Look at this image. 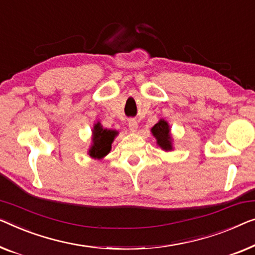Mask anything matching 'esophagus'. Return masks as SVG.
Returning <instances> with one entry per match:
<instances>
[{
    "mask_svg": "<svg viewBox=\"0 0 255 255\" xmlns=\"http://www.w3.org/2000/svg\"><path fill=\"white\" fill-rule=\"evenodd\" d=\"M128 127H129V130L130 131H136L137 130V127H138V125H137V121H136L135 119H129L128 120Z\"/></svg>",
    "mask_w": 255,
    "mask_h": 255,
    "instance_id": "34e87169",
    "label": "esophagus"
}]
</instances>
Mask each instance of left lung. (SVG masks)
<instances>
[{
    "label": "left lung",
    "instance_id": "8db88e82",
    "mask_svg": "<svg viewBox=\"0 0 255 255\" xmlns=\"http://www.w3.org/2000/svg\"><path fill=\"white\" fill-rule=\"evenodd\" d=\"M152 135L157 139V144L165 151L173 150V139L170 136V128L166 120L160 119L151 128Z\"/></svg>",
    "mask_w": 255,
    "mask_h": 255
}]
</instances>
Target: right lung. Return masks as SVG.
Returning <instances> with one entry per match:
<instances>
[{
    "label": "right lung",
    "mask_w": 255,
    "mask_h": 255,
    "mask_svg": "<svg viewBox=\"0 0 255 255\" xmlns=\"http://www.w3.org/2000/svg\"><path fill=\"white\" fill-rule=\"evenodd\" d=\"M118 135L117 130L103 128L101 123L95 124L93 128V144H91L88 154L94 159L104 158L111 151L112 142Z\"/></svg>",
    "instance_id": "add662e5"
}]
</instances>
